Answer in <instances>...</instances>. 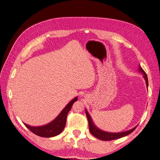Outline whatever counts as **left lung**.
<instances>
[{
    "label": "left lung",
    "mask_w": 160,
    "mask_h": 160,
    "mask_svg": "<svg viewBox=\"0 0 160 160\" xmlns=\"http://www.w3.org/2000/svg\"><path fill=\"white\" fill-rule=\"evenodd\" d=\"M138 69H139V72L142 73L143 75H144L143 78H144L145 80L147 87H148V78H147V76L146 74V73L145 72L144 70H143L141 67H139ZM85 112H86V114H87V117L88 118L90 132H91V133L93 135V136H95L96 138H99V139H100V140H102V141H112V140H114V139H118V138L126 137V136H127V135H128L130 133H132L137 127V126L132 129L125 131V132H122L113 133V132H105V131H103V130H100L99 128H98L97 127L95 124H94V123L92 120V118H91V116L89 115V113H88L87 109H85Z\"/></svg>",
    "instance_id": "obj_1"
}]
</instances>
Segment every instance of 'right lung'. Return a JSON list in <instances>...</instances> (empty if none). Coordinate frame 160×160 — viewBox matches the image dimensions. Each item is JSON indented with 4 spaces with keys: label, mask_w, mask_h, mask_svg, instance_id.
<instances>
[{
    "label": "right lung",
    "mask_w": 160,
    "mask_h": 160,
    "mask_svg": "<svg viewBox=\"0 0 160 160\" xmlns=\"http://www.w3.org/2000/svg\"><path fill=\"white\" fill-rule=\"evenodd\" d=\"M78 100V97H75L65 106V108L61 111L54 120L48 124L41 126H30L24 123L27 128L34 134L42 137H52L59 134L65 128L66 124V119L68 113L70 111L73 104Z\"/></svg>",
    "instance_id": "add662e5"
}]
</instances>
